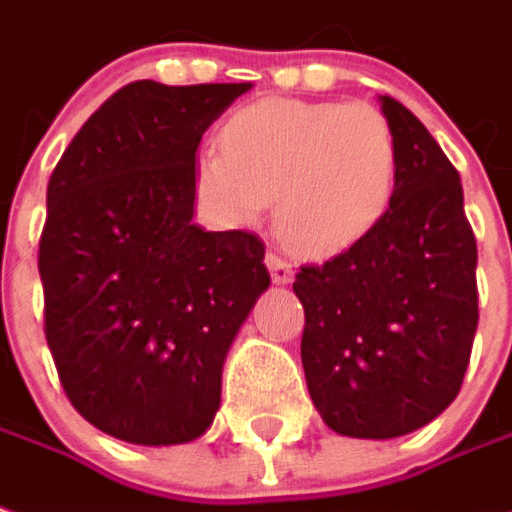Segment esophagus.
Masks as SVG:
<instances>
[{
	"label": "esophagus",
	"mask_w": 512,
	"mask_h": 512,
	"mask_svg": "<svg viewBox=\"0 0 512 512\" xmlns=\"http://www.w3.org/2000/svg\"><path fill=\"white\" fill-rule=\"evenodd\" d=\"M266 266H268V274H271V280L277 282V285H285V282H291L293 266L288 263V260H285V257L274 255V252H268Z\"/></svg>",
	"instance_id": "34e87169"
}]
</instances>
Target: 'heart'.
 I'll return each mask as SVG.
<instances>
[{"label":"heart","mask_w":512,"mask_h":512,"mask_svg":"<svg viewBox=\"0 0 512 512\" xmlns=\"http://www.w3.org/2000/svg\"><path fill=\"white\" fill-rule=\"evenodd\" d=\"M219 149L196 157L199 199L244 227L277 195V230L302 255L360 244L391 210L399 182L396 132L368 102L263 99L221 124Z\"/></svg>","instance_id":"heart-1"}]
</instances>
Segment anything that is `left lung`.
Masks as SVG:
<instances>
[{
    "label": "left lung",
    "mask_w": 512,
    "mask_h": 512,
    "mask_svg": "<svg viewBox=\"0 0 512 512\" xmlns=\"http://www.w3.org/2000/svg\"><path fill=\"white\" fill-rule=\"evenodd\" d=\"M399 144L391 210L360 244L302 266V366L324 424L349 438H399L455 402L477 307V241L460 174L427 127L380 96Z\"/></svg>",
    "instance_id": "8db88e82"
}]
</instances>
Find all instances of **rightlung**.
Instances as JSON below:
<instances>
[{"instance_id":"1","label":"right lung","mask_w":512,"mask_h":512,"mask_svg":"<svg viewBox=\"0 0 512 512\" xmlns=\"http://www.w3.org/2000/svg\"><path fill=\"white\" fill-rule=\"evenodd\" d=\"M249 88L130 82L49 177L46 343L74 410L119 441L188 443L213 424L224 357L271 282L255 232L194 224L199 141Z\"/></svg>"}]
</instances>
